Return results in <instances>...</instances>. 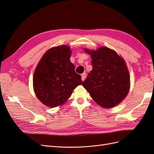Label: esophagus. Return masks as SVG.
Listing matches in <instances>:
<instances>
[{
  "mask_svg": "<svg viewBox=\"0 0 154 154\" xmlns=\"http://www.w3.org/2000/svg\"><path fill=\"white\" fill-rule=\"evenodd\" d=\"M85 77H86L85 73H83V74H82V81H84L85 79Z\"/></svg>",
  "mask_w": 154,
  "mask_h": 154,
  "instance_id": "obj_1",
  "label": "esophagus"
}]
</instances>
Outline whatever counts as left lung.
<instances>
[{"instance_id":"obj_1","label":"left lung","mask_w":154,"mask_h":154,"mask_svg":"<svg viewBox=\"0 0 154 154\" xmlns=\"http://www.w3.org/2000/svg\"><path fill=\"white\" fill-rule=\"evenodd\" d=\"M84 51L91 56L92 70L82 85L103 108L118 105L130 89V75L125 60L115 51L106 47Z\"/></svg>"}]
</instances>
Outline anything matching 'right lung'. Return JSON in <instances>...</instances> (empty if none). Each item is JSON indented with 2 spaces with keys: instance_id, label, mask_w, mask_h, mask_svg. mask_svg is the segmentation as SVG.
Here are the masks:
<instances>
[{
  "instance_id": "right-lung-1",
  "label": "right lung",
  "mask_w": 154,
  "mask_h": 154,
  "mask_svg": "<svg viewBox=\"0 0 154 154\" xmlns=\"http://www.w3.org/2000/svg\"><path fill=\"white\" fill-rule=\"evenodd\" d=\"M71 50L68 45L48 50L42 57L33 75V88L44 105L56 107L63 105L73 90L82 84V77L70 61Z\"/></svg>"
}]
</instances>
